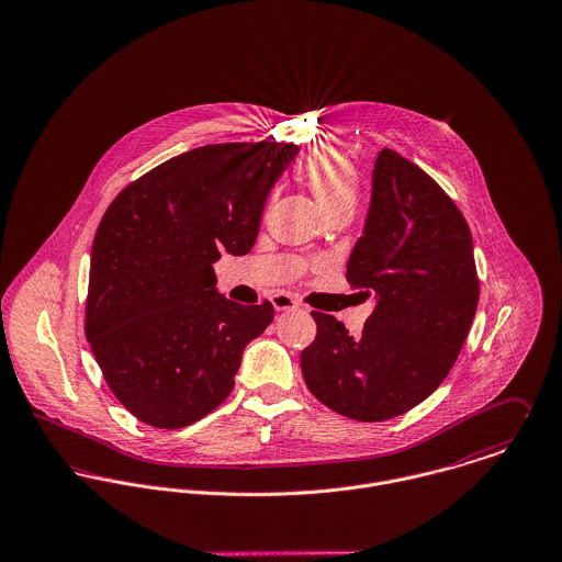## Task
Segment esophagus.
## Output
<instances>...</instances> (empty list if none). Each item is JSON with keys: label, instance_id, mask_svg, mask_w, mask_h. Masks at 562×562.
Wrapping results in <instances>:
<instances>
[{"label": "esophagus", "instance_id": "obj_1", "mask_svg": "<svg viewBox=\"0 0 562 562\" xmlns=\"http://www.w3.org/2000/svg\"><path fill=\"white\" fill-rule=\"evenodd\" d=\"M271 304H273V308L278 312L297 311V308H300L297 302H295L291 295H286V293L273 295V297H271Z\"/></svg>", "mask_w": 562, "mask_h": 562}]
</instances>
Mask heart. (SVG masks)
<instances>
[{"mask_svg": "<svg viewBox=\"0 0 562 562\" xmlns=\"http://www.w3.org/2000/svg\"><path fill=\"white\" fill-rule=\"evenodd\" d=\"M300 177L327 215L345 206L353 209L358 198V175L340 148H316L302 164Z\"/></svg>", "mask_w": 562, "mask_h": 562, "instance_id": "heart-1", "label": "heart"}]
</instances>
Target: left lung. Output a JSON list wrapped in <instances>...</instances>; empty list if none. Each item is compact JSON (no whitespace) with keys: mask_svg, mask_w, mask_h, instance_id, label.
<instances>
[{"mask_svg":"<svg viewBox=\"0 0 562 562\" xmlns=\"http://www.w3.org/2000/svg\"><path fill=\"white\" fill-rule=\"evenodd\" d=\"M347 280L374 295L360 336L331 314L312 312L316 338L302 373L329 409L362 423L401 416L452 369L479 306L468 222L416 164L383 148L373 168L362 237Z\"/></svg>","mask_w":562,"mask_h":562,"instance_id":"8db88e82","label":"left lung"}]
</instances>
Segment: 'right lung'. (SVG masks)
I'll use <instances>...</instances> for the list:
<instances>
[{"label":"right lung","mask_w":562,"mask_h":562,"mask_svg":"<svg viewBox=\"0 0 562 562\" xmlns=\"http://www.w3.org/2000/svg\"><path fill=\"white\" fill-rule=\"evenodd\" d=\"M295 144H209L123 189L92 244L86 338L116 398L142 423L183 429L233 392L246 345L273 306L217 291L222 251L251 250Z\"/></svg>","instance_id":"right-lung-1"}]
</instances>
